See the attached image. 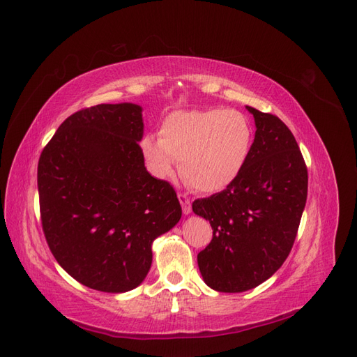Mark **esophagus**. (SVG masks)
I'll list each match as a JSON object with an SVG mask.
<instances>
[{"mask_svg": "<svg viewBox=\"0 0 357 357\" xmlns=\"http://www.w3.org/2000/svg\"><path fill=\"white\" fill-rule=\"evenodd\" d=\"M178 201L181 204V208H183V213L185 214H190L192 211V205H190V199L185 195V193H178Z\"/></svg>", "mask_w": 357, "mask_h": 357, "instance_id": "1", "label": "esophagus"}]
</instances>
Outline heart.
<instances>
[{
	"instance_id": "1",
	"label": "heart",
	"mask_w": 357,
	"mask_h": 357,
	"mask_svg": "<svg viewBox=\"0 0 357 357\" xmlns=\"http://www.w3.org/2000/svg\"><path fill=\"white\" fill-rule=\"evenodd\" d=\"M253 147V128L236 110L207 109L169 113L159 137L146 134L139 149L149 171L168 178L181 160V174L201 192H220L240 177Z\"/></svg>"
}]
</instances>
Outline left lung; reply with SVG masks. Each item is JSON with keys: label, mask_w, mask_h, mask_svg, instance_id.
Instances as JSON below:
<instances>
[{"label": "left lung", "mask_w": 357, "mask_h": 357, "mask_svg": "<svg viewBox=\"0 0 357 357\" xmlns=\"http://www.w3.org/2000/svg\"><path fill=\"white\" fill-rule=\"evenodd\" d=\"M247 110L256 132L240 177L192 204L213 228L211 243L198 253L201 275L225 294L250 290L283 265L307 202L308 172L294 134L277 116Z\"/></svg>", "instance_id": "obj_1"}]
</instances>
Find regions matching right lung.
<instances>
[{"mask_svg": "<svg viewBox=\"0 0 357 357\" xmlns=\"http://www.w3.org/2000/svg\"><path fill=\"white\" fill-rule=\"evenodd\" d=\"M142 112L122 102L74 113L38 160L41 225L50 252L74 280L107 294L143 283L153 241L181 218L174 188L144 167Z\"/></svg>", "mask_w": 357, "mask_h": 357, "instance_id": "obj_1", "label": "right lung"}]
</instances>
